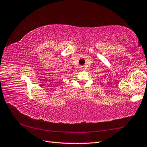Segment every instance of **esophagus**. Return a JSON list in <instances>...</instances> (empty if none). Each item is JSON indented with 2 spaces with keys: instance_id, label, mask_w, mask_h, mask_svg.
Listing matches in <instances>:
<instances>
[{
  "instance_id": "esophagus-1",
  "label": "esophagus",
  "mask_w": 147,
  "mask_h": 147,
  "mask_svg": "<svg viewBox=\"0 0 147 147\" xmlns=\"http://www.w3.org/2000/svg\"><path fill=\"white\" fill-rule=\"evenodd\" d=\"M83 67L81 68V71H83Z\"/></svg>"
}]
</instances>
